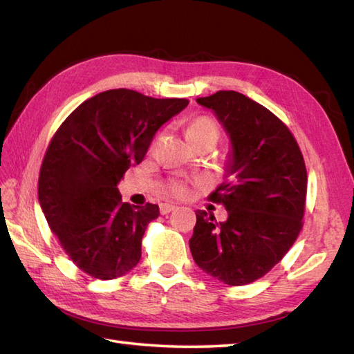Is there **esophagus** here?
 <instances>
[{
    "instance_id": "esophagus-1",
    "label": "esophagus",
    "mask_w": 354,
    "mask_h": 354,
    "mask_svg": "<svg viewBox=\"0 0 354 354\" xmlns=\"http://www.w3.org/2000/svg\"><path fill=\"white\" fill-rule=\"evenodd\" d=\"M176 209V205H173V204H167V203H164V204H161L159 205V212H161V214H167V213H170V212H173Z\"/></svg>"
}]
</instances>
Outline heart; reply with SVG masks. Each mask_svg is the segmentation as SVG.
<instances>
[{
	"instance_id": "heart-1",
	"label": "heart",
	"mask_w": 354,
	"mask_h": 354,
	"mask_svg": "<svg viewBox=\"0 0 354 354\" xmlns=\"http://www.w3.org/2000/svg\"><path fill=\"white\" fill-rule=\"evenodd\" d=\"M187 135H189L192 141L207 135L218 136V126L214 124V121L210 120V118L199 116L189 124V127H187ZM165 192L170 193L173 196H184L187 193V187L183 181H179V179H173V181L165 185Z\"/></svg>"
}]
</instances>
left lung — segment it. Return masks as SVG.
<instances>
[{
    "mask_svg": "<svg viewBox=\"0 0 354 354\" xmlns=\"http://www.w3.org/2000/svg\"><path fill=\"white\" fill-rule=\"evenodd\" d=\"M232 142L225 178L209 196L228 218L196 212L190 252L196 266L227 286H245L286 256L302 228L307 170L295 136L278 116L234 90L198 98Z\"/></svg>",
    "mask_w": 354,
    "mask_h": 354,
    "instance_id": "1",
    "label": "left lung"
}]
</instances>
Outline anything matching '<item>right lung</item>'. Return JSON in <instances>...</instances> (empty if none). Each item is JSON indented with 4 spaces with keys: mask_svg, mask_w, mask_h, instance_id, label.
I'll return each mask as SVG.
<instances>
[{
    "mask_svg": "<svg viewBox=\"0 0 354 354\" xmlns=\"http://www.w3.org/2000/svg\"><path fill=\"white\" fill-rule=\"evenodd\" d=\"M187 104L129 88L106 90L76 107L53 135L39 171V205L84 273L115 279L140 262L144 232L159 207L122 203L116 185L142 161L158 129Z\"/></svg>",
    "mask_w": 354,
    "mask_h": 354,
    "instance_id": "add662e5",
    "label": "right lung"
}]
</instances>
